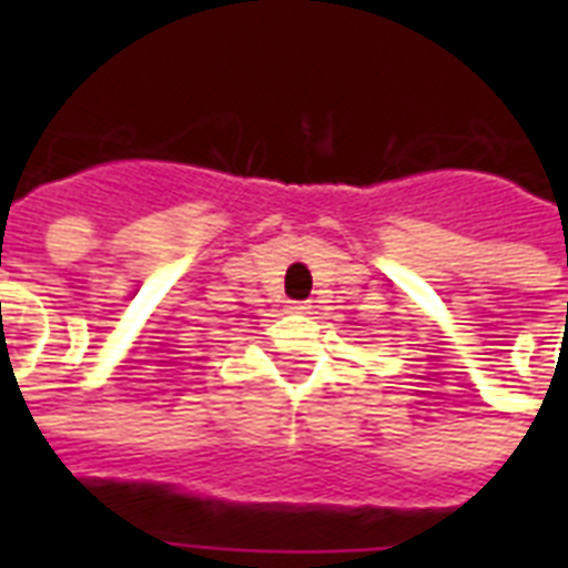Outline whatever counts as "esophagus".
Wrapping results in <instances>:
<instances>
[{
	"label": "esophagus",
	"instance_id": "1",
	"mask_svg": "<svg viewBox=\"0 0 568 568\" xmlns=\"http://www.w3.org/2000/svg\"><path fill=\"white\" fill-rule=\"evenodd\" d=\"M312 306L310 303H292V306H288V312H310Z\"/></svg>",
	"mask_w": 568,
	"mask_h": 568
}]
</instances>
